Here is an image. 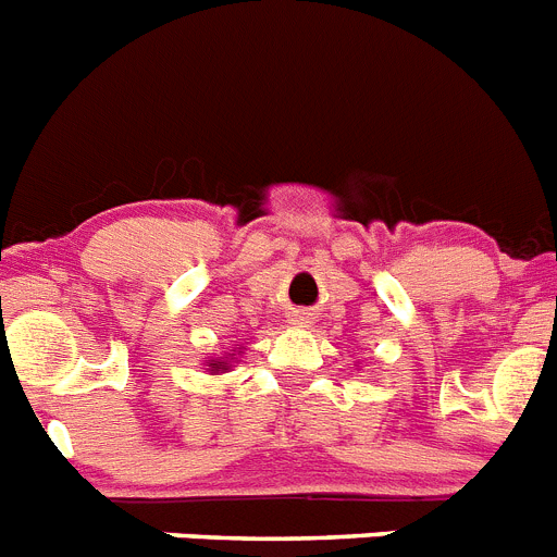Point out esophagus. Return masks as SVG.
<instances>
[{
    "instance_id": "1",
    "label": "esophagus",
    "mask_w": 557,
    "mask_h": 557,
    "mask_svg": "<svg viewBox=\"0 0 557 557\" xmlns=\"http://www.w3.org/2000/svg\"><path fill=\"white\" fill-rule=\"evenodd\" d=\"M298 323H304V318H298Z\"/></svg>"
}]
</instances>
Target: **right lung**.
Listing matches in <instances>:
<instances>
[{"label":"right lung","instance_id":"1","mask_svg":"<svg viewBox=\"0 0 557 557\" xmlns=\"http://www.w3.org/2000/svg\"><path fill=\"white\" fill-rule=\"evenodd\" d=\"M209 368H211V371H214V373L225 371V368H228V359H211Z\"/></svg>","mask_w":557,"mask_h":557}]
</instances>
